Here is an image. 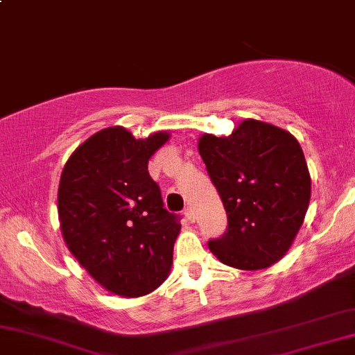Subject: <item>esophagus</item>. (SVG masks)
I'll return each instance as SVG.
<instances>
[{"label": "esophagus", "instance_id": "34e87169", "mask_svg": "<svg viewBox=\"0 0 355 355\" xmlns=\"http://www.w3.org/2000/svg\"><path fill=\"white\" fill-rule=\"evenodd\" d=\"M184 216H186V218L189 222H194L196 220V212H194V209L192 207H187L186 211H184Z\"/></svg>", "mask_w": 355, "mask_h": 355}]
</instances>
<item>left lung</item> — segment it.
Here are the masks:
<instances>
[{
	"label": "left lung",
	"instance_id": "obj_1",
	"mask_svg": "<svg viewBox=\"0 0 355 355\" xmlns=\"http://www.w3.org/2000/svg\"><path fill=\"white\" fill-rule=\"evenodd\" d=\"M199 155L227 212V230L209 240L222 263L261 270L290 250L311 198L298 139L278 126L243 120L230 137L202 135Z\"/></svg>",
	"mask_w": 355,
	"mask_h": 355
}]
</instances>
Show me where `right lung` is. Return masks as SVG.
Returning <instances> with one entry per match:
<instances>
[{
	"instance_id": "add662e5",
	"label": "right lung",
	"mask_w": 355,
	"mask_h": 355,
	"mask_svg": "<svg viewBox=\"0 0 355 355\" xmlns=\"http://www.w3.org/2000/svg\"><path fill=\"white\" fill-rule=\"evenodd\" d=\"M169 139H137L110 126L84 141L64 166L57 192L62 237L105 290L137 298L168 278L181 224L164 209L148 161Z\"/></svg>"
}]
</instances>
